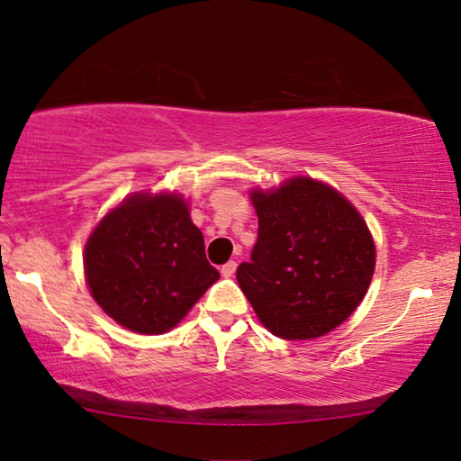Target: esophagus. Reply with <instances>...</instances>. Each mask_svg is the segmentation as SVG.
I'll list each match as a JSON object with an SVG mask.
<instances>
[{"label":"esophagus","mask_w":461,"mask_h":461,"mask_svg":"<svg viewBox=\"0 0 461 461\" xmlns=\"http://www.w3.org/2000/svg\"><path fill=\"white\" fill-rule=\"evenodd\" d=\"M235 270H237V262L230 260V262H226L222 268H220V273H222V276H232L235 275Z\"/></svg>","instance_id":"1"}]
</instances>
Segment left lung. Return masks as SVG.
I'll use <instances>...</instances> for the list:
<instances>
[{
  "label": "left lung",
  "mask_w": 461,
  "mask_h": 461,
  "mask_svg": "<svg viewBox=\"0 0 461 461\" xmlns=\"http://www.w3.org/2000/svg\"><path fill=\"white\" fill-rule=\"evenodd\" d=\"M258 241L237 281L262 325L283 339L330 333L355 312L375 268L367 224L338 191L294 178L251 194Z\"/></svg>",
  "instance_id": "1"
}]
</instances>
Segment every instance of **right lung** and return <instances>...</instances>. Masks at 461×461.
Instances as JSON below:
<instances>
[{"label": "right lung", "mask_w": 461, "mask_h": 461, "mask_svg": "<svg viewBox=\"0 0 461 461\" xmlns=\"http://www.w3.org/2000/svg\"><path fill=\"white\" fill-rule=\"evenodd\" d=\"M94 300L119 325L163 333L220 279L178 194H134L106 213L86 245Z\"/></svg>", "instance_id": "obj_1"}]
</instances>
